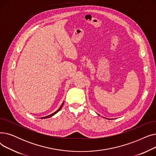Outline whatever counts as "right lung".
I'll use <instances>...</instances> for the list:
<instances>
[{
  "instance_id": "1",
  "label": "right lung",
  "mask_w": 156,
  "mask_h": 156,
  "mask_svg": "<svg viewBox=\"0 0 156 156\" xmlns=\"http://www.w3.org/2000/svg\"><path fill=\"white\" fill-rule=\"evenodd\" d=\"M63 104H64V102H62V105H61V107L57 109L55 112H54V113H52V114H50V115H48V116H45V117H42V118H41V119H45V118H51V117H52V116H54V114H55L57 112H58L61 109V108H62V105H63Z\"/></svg>"
}]
</instances>
